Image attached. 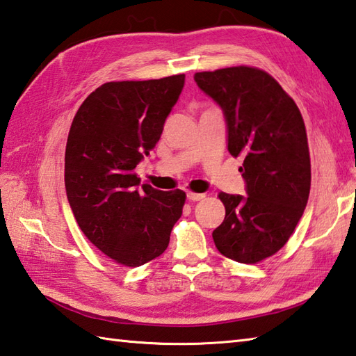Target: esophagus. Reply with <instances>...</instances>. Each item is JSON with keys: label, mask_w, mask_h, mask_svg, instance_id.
Wrapping results in <instances>:
<instances>
[{"label": "esophagus", "mask_w": 356, "mask_h": 356, "mask_svg": "<svg viewBox=\"0 0 356 356\" xmlns=\"http://www.w3.org/2000/svg\"><path fill=\"white\" fill-rule=\"evenodd\" d=\"M186 197H188V200H191V202H199V200H202V199H205V194H197V193H186Z\"/></svg>", "instance_id": "esophagus-1"}]
</instances>
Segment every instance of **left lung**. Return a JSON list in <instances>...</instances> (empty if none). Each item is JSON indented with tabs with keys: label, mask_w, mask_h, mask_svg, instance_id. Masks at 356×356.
<instances>
[{
	"label": "left lung",
	"mask_w": 356,
	"mask_h": 356,
	"mask_svg": "<svg viewBox=\"0 0 356 356\" xmlns=\"http://www.w3.org/2000/svg\"><path fill=\"white\" fill-rule=\"evenodd\" d=\"M222 108L228 151L245 156L246 194L220 193L225 220L214 229L218 251L238 263H259L289 240L307 205L311 157L301 113L282 86L254 67L194 74Z\"/></svg>",
	"instance_id": "1"
}]
</instances>
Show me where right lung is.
<instances>
[{"mask_svg": "<svg viewBox=\"0 0 356 356\" xmlns=\"http://www.w3.org/2000/svg\"><path fill=\"white\" fill-rule=\"evenodd\" d=\"M185 74L107 82L82 102L67 138L65 191L81 231L124 266L161 255L182 216V190L161 191L134 174L161 139Z\"/></svg>", "mask_w": 356, "mask_h": 356, "instance_id": "right-lung-1", "label": "right lung"}]
</instances>
